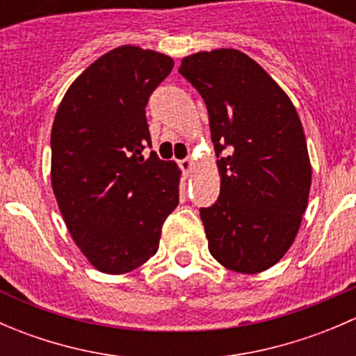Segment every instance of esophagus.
Listing matches in <instances>:
<instances>
[{"label": "esophagus", "instance_id": "obj_1", "mask_svg": "<svg viewBox=\"0 0 356 356\" xmlns=\"http://www.w3.org/2000/svg\"><path fill=\"white\" fill-rule=\"evenodd\" d=\"M179 165H181L182 172H184L186 175H189L195 170V160H193V158H184V160L179 161Z\"/></svg>", "mask_w": 356, "mask_h": 356}]
</instances>
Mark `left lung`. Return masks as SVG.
<instances>
[{"label": "left lung", "mask_w": 356, "mask_h": 356, "mask_svg": "<svg viewBox=\"0 0 356 356\" xmlns=\"http://www.w3.org/2000/svg\"><path fill=\"white\" fill-rule=\"evenodd\" d=\"M179 72L204 99L220 175V196L201 208L211 257L258 274L294 243L312 186L298 111L284 89L239 49L184 56Z\"/></svg>", "instance_id": "8db88e82"}]
</instances>
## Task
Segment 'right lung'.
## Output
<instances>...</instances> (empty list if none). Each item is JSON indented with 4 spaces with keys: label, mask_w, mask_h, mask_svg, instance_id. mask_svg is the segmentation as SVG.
Returning a JSON list of instances; mask_svg holds the SVG:
<instances>
[{
    "label": "right lung",
    "mask_w": 356,
    "mask_h": 356,
    "mask_svg": "<svg viewBox=\"0 0 356 356\" xmlns=\"http://www.w3.org/2000/svg\"><path fill=\"white\" fill-rule=\"evenodd\" d=\"M174 60L139 46L99 56L67 89L51 129V188L72 239L105 274H125L158 251L179 204L181 170L152 146L146 103Z\"/></svg>",
    "instance_id": "1"
}]
</instances>
